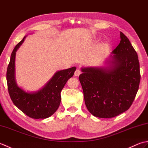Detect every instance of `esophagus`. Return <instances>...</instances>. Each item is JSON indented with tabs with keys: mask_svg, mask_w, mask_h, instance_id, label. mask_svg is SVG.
Returning <instances> with one entry per match:
<instances>
[{
	"mask_svg": "<svg viewBox=\"0 0 148 148\" xmlns=\"http://www.w3.org/2000/svg\"><path fill=\"white\" fill-rule=\"evenodd\" d=\"M81 74V71L79 69H77V70L74 72V76H79Z\"/></svg>",
	"mask_w": 148,
	"mask_h": 148,
	"instance_id": "esophagus-1",
	"label": "esophagus"
}]
</instances>
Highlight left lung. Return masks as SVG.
<instances>
[{"instance_id": "left-lung-1", "label": "left lung", "mask_w": 148, "mask_h": 148, "mask_svg": "<svg viewBox=\"0 0 148 148\" xmlns=\"http://www.w3.org/2000/svg\"><path fill=\"white\" fill-rule=\"evenodd\" d=\"M121 40L113 50L112 67L83 68L79 79L88 110L96 117L113 118L130 108L140 80L138 56L129 39Z\"/></svg>"}]
</instances>
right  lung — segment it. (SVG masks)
I'll return each instance as SVG.
<instances>
[{
	"label": "right lung",
	"mask_w": 148,
	"mask_h": 148,
	"mask_svg": "<svg viewBox=\"0 0 148 148\" xmlns=\"http://www.w3.org/2000/svg\"><path fill=\"white\" fill-rule=\"evenodd\" d=\"M25 38V37L17 44L11 53L6 73L8 92L14 104L24 114L34 119L47 118L58 108L62 90L69 78L73 76L76 68L73 67L58 71L46 85L37 92H25L16 85L14 78L16 51Z\"/></svg>",
	"instance_id": "1"
}]
</instances>
